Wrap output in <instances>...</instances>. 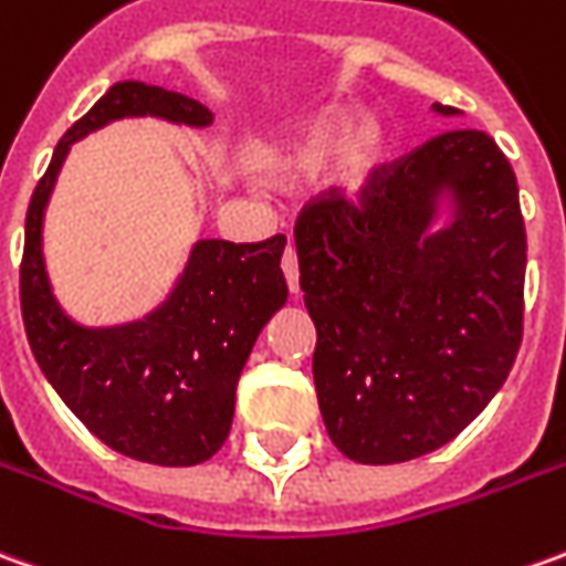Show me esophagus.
Segmentation results:
<instances>
[{
    "label": "esophagus",
    "instance_id": "obj_1",
    "mask_svg": "<svg viewBox=\"0 0 566 566\" xmlns=\"http://www.w3.org/2000/svg\"><path fill=\"white\" fill-rule=\"evenodd\" d=\"M282 270H284V279H287V287H291V294H296V291H300V270H296V251L291 248V244L284 248Z\"/></svg>",
    "mask_w": 566,
    "mask_h": 566
}]
</instances>
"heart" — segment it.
I'll list each match as a JSON object with an SVG mask.
<instances>
[{"instance_id":"b5f03b06","label":"heart","mask_w":566,"mask_h":566,"mask_svg":"<svg viewBox=\"0 0 566 566\" xmlns=\"http://www.w3.org/2000/svg\"><path fill=\"white\" fill-rule=\"evenodd\" d=\"M389 153V134L377 118H358L349 109H324L312 118L294 140L275 153L270 161V171L275 180L287 187L312 184L324 177L327 167V184L337 189L339 196H358L370 184V177L386 161Z\"/></svg>"}]
</instances>
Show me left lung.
<instances>
[{
  "label": "left lung",
  "instance_id": "1",
  "mask_svg": "<svg viewBox=\"0 0 566 566\" xmlns=\"http://www.w3.org/2000/svg\"><path fill=\"white\" fill-rule=\"evenodd\" d=\"M438 116L460 109L432 104ZM331 441L367 465L444 448L500 392L524 322L527 235L493 137L441 134L294 229Z\"/></svg>",
  "mask_w": 566,
  "mask_h": 566
}]
</instances>
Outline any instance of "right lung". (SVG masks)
<instances>
[{"label":"right lung","mask_w":566,"mask_h":566,"mask_svg":"<svg viewBox=\"0 0 566 566\" xmlns=\"http://www.w3.org/2000/svg\"><path fill=\"white\" fill-rule=\"evenodd\" d=\"M208 128L214 113L180 91L116 82L61 144L27 211L21 312L27 339L61 401L106 448L153 465H199L223 448L235 386L260 331L287 303L284 235L256 244L199 239L153 312L122 324H82L51 287L42 229L70 146L118 118Z\"/></svg>","instance_id":"1"}]
</instances>
